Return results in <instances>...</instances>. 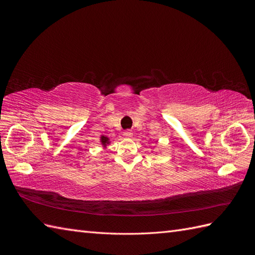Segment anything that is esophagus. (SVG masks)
<instances>
[{"label": "esophagus", "mask_w": 255, "mask_h": 255, "mask_svg": "<svg viewBox=\"0 0 255 255\" xmlns=\"http://www.w3.org/2000/svg\"><path fill=\"white\" fill-rule=\"evenodd\" d=\"M123 136H125L126 138H130L133 136V133H132V130H126L125 133H123Z\"/></svg>", "instance_id": "esophagus-1"}]
</instances>
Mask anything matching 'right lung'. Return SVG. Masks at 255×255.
I'll list each match as a JSON object with an SVG mask.
<instances>
[{"label":"right lung","mask_w":255,"mask_h":255,"mask_svg":"<svg viewBox=\"0 0 255 255\" xmlns=\"http://www.w3.org/2000/svg\"><path fill=\"white\" fill-rule=\"evenodd\" d=\"M100 142H101V144L103 145L104 149H106V146L111 143L110 138L107 137V136H104V135H102L101 137H100Z\"/></svg>","instance_id":"right-lung-1"}]
</instances>
